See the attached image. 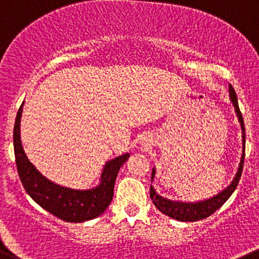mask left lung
<instances>
[{
	"mask_svg": "<svg viewBox=\"0 0 259 259\" xmlns=\"http://www.w3.org/2000/svg\"><path fill=\"white\" fill-rule=\"evenodd\" d=\"M229 97L232 101L233 106L235 109V114H237L238 121H239L240 127H242V140H243V154L240 158L239 167H238L235 177L230 182L229 186L220 191L219 193L214 195L210 199L201 200V201L195 202H186V201H178V200H169L165 197L158 195L157 191L154 190L152 185H150V199L153 200V204L155 205L160 212H163L167 217L172 218V219L178 220V222H197V220H202L205 218L210 217L214 214L217 210H219L223 205L227 202V200L232 196V193L234 192L237 188L238 182L240 180V176L243 172V164H244V155H245V127L244 121H243L242 112L239 110V105H238V97L235 95L234 89L232 84H229ZM155 177V167L152 169V182Z\"/></svg>",
	"mask_w": 259,
	"mask_h": 259,
	"instance_id": "left-lung-1",
	"label": "left lung"
}]
</instances>
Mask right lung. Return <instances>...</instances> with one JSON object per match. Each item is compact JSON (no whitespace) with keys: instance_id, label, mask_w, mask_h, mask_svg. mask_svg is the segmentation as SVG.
<instances>
[{"instance_id":"right-lung-1","label":"right lung","mask_w":259,"mask_h":259,"mask_svg":"<svg viewBox=\"0 0 259 259\" xmlns=\"http://www.w3.org/2000/svg\"><path fill=\"white\" fill-rule=\"evenodd\" d=\"M22 106L24 102L20 106L15 120L14 150L17 172L25 191L42 209L64 222L83 223L100 217L111 202L116 176L120 167L129 159V153L115 157L105 163L100 183L96 187L74 190L58 185L42 176L25 154L20 135Z\"/></svg>"}]
</instances>
